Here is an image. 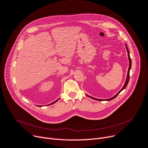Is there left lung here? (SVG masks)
I'll return each mask as SVG.
<instances>
[{
    "label": "left lung",
    "mask_w": 148,
    "mask_h": 148,
    "mask_svg": "<svg viewBox=\"0 0 148 148\" xmlns=\"http://www.w3.org/2000/svg\"><path fill=\"white\" fill-rule=\"evenodd\" d=\"M125 47H126V49H127V53H128V60H129V68H128V73H127V78H126V80H125V83H124V86H123V87L121 88V89L119 92H117L114 96H113L112 97H111V98H110V99H97V98H95V97H92V96H89V95H86L87 96H88L89 97H90V98H92V99H94V100H96V101H111V100H112V99H114V98L123 90V89H124L125 88H126V86H127V84H128V81H129V78H130V70H131V58H130V52H129V51H128V48H127V45L125 44Z\"/></svg>",
    "instance_id": "8db88e82"
}]
</instances>
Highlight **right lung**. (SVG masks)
Masks as SVG:
<instances>
[{
	"instance_id": "1",
	"label": "right lung",
	"mask_w": 148,
	"mask_h": 148,
	"mask_svg": "<svg viewBox=\"0 0 148 148\" xmlns=\"http://www.w3.org/2000/svg\"><path fill=\"white\" fill-rule=\"evenodd\" d=\"M60 99V98L59 99H57V100H56L55 102H52V103H50V104H49V105H52V104H53V103H55V102H58V100H59ZM36 106H39V107H42V106H42V105H36Z\"/></svg>"
}]
</instances>
